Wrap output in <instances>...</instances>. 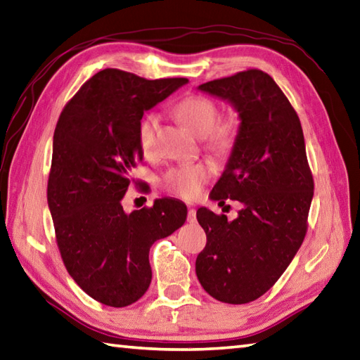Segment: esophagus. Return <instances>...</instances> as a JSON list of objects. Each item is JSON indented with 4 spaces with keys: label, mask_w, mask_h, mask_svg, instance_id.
<instances>
[{
    "label": "esophagus",
    "mask_w": 360,
    "mask_h": 360,
    "mask_svg": "<svg viewBox=\"0 0 360 360\" xmlns=\"http://www.w3.org/2000/svg\"><path fill=\"white\" fill-rule=\"evenodd\" d=\"M197 220V211L194 210V207H189L188 211V221L189 223H194Z\"/></svg>",
    "instance_id": "esophagus-1"
}]
</instances>
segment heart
<instances>
[{"label": "heart", "instance_id": "b5f03b06", "mask_svg": "<svg viewBox=\"0 0 360 360\" xmlns=\"http://www.w3.org/2000/svg\"><path fill=\"white\" fill-rule=\"evenodd\" d=\"M175 114L198 137H206L207 148L217 154H225L233 148L237 137V122L234 118L219 120V108L215 103L200 95L183 98L175 106ZM160 117L157 112H148L141 117L137 137L143 153L150 155L155 149V137ZM210 179L207 167L195 165H183L167 171L162 185L171 194L183 198H195Z\"/></svg>", "mask_w": 360, "mask_h": 360}]
</instances>
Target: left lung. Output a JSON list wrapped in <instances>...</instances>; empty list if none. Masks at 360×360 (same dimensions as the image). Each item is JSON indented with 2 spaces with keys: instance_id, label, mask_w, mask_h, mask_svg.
<instances>
[{
  "instance_id": "obj_1",
  "label": "left lung",
  "mask_w": 360,
  "mask_h": 360,
  "mask_svg": "<svg viewBox=\"0 0 360 360\" xmlns=\"http://www.w3.org/2000/svg\"><path fill=\"white\" fill-rule=\"evenodd\" d=\"M198 91L238 112L237 137L211 198L237 200L242 210L231 221L206 207L197 211L206 246L197 255L195 273L214 299L240 305L265 294L297 254L307 234L313 175L300 120L265 72H238Z\"/></svg>"
}]
</instances>
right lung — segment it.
Instances as JSON below:
<instances>
[{
    "label": "right lung",
    "mask_w": 360,
    "mask_h": 360,
    "mask_svg": "<svg viewBox=\"0 0 360 360\" xmlns=\"http://www.w3.org/2000/svg\"><path fill=\"white\" fill-rule=\"evenodd\" d=\"M105 69L63 109L53 132L47 205L61 259L92 299L122 308L149 288V250L186 221V205L158 198L124 212L122 200L143 160L137 129L146 110L186 84Z\"/></svg>",
    "instance_id": "1"
}]
</instances>
